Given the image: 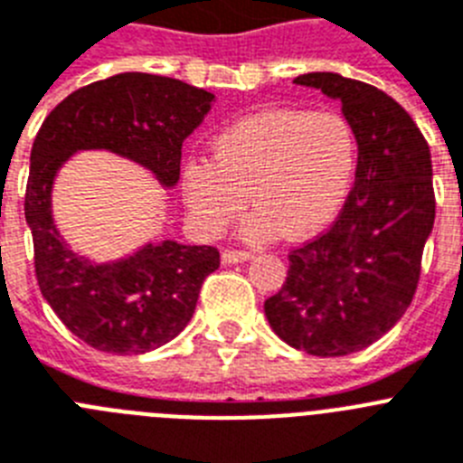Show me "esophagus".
<instances>
[{
  "mask_svg": "<svg viewBox=\"0 0 463 463\" xmlns=\"http://www.w3.org/2000/svg\"><path fill=\"white\" fill-rule=\"evenodd\" d=\"M223 263L226 265H232V263H244V260L251 259V251H235V249H228V251H223Z\"/></svg>",
  "mask_w": 463,
  "mask_h": 463,
  "instance_id": "obj_1",
  "label": "esophagus"
}]
</instances>
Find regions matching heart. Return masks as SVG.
Returning a JSON list of instances; mask_svg holds the SVG:
<instances>
[{"instance_id": "heart-1", "label": "heart", "mask_w": 463, "mask_h": 463, "mask_svg": "<svg viewBox=\"0 0 463 463\" xmlns=\"http://www.w3.org/2000/svg\"><path fill=\"white\" fill-rule=\"evenodd\" d=\"M356 167V139L337 111L268 109L237 120L216 137L212 160L184 170L191 214L209 235L226 231L247 207V237L277 232L305 240L335 219Z\"/></svg>"}]
</instances>
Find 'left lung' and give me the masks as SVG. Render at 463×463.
<instances>
[{"instance_id":"obj_1","label":"left lung","mask_w":463,"mask_h":463,"mask_svg":"<svg viewBox=\"0 0 463 463\" xmlns=\"http://www.w3.org/2000/svg\"><path fill=\"white\" fill-rule=\"evenodd\" d=\"M293 83L343 104L359 146L343 212L324 235L288 254L287 281L265 317L287 345L345 356L380 340L412 303L421 251L436 219L431 151L387 92L333 71Z\"/></svg>"}]
</instances>
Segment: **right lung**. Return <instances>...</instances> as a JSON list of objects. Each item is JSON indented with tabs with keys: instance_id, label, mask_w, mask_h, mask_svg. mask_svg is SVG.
Returning <instances> with one entry per match:
<instances>
[{
	"instance_id": "obj_1",
	"label": "right lung",
	"mask_w": 463,
	"mask_h": 463,
	"mask_svg": "<svg viewBox=\"0 0 463 463\" xmlns=\"http://www.w3.org/2000/svg\"><path fill=\"white\" fill-rule=\"evenodd\" d=\"M214 95L170 76L126 71L74 90L32 144L25 219L34 272L64 326L99 352L144 354L186 328L204 277L219 268L214 247L148 242L132 256L92 263L74 254L53 223L51 191L76 151H111L176 186L182 144L212 109Z\"/></svg>"
}]
</instances>
